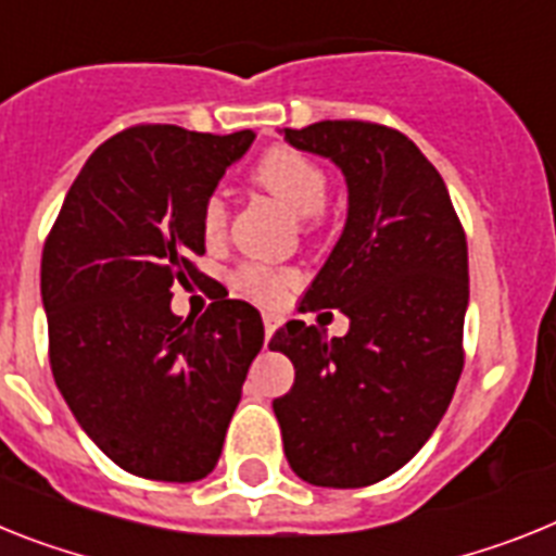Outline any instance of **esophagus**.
<instances>
[{
  "label": "esophagus",
  "instance_id": "34e87169",
  "mask_svg": "<svg viewBox=\"0 0 556 556\" xmlns=\"http://www.w3.org/2000/svg\"><path fill=\"white\" fill-rule=\"evenodd\" d=\"M277 316H274V314H265L263 316V325H265V342H268V339H270V336H274V330H277Z\"/></svg>",
  "mask_w": 556,
  "mask_h": 556
}]
</instances>
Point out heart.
Instances as JSON below:
<instances>
[{
	"mask_svg": "<svg viewBox=\"0 0 556 556\" xmlns=\"http://www.w3.org/2000/svg\"><path fill=\"white\" fill-rule=\"evenodd\" d=\"M254 177L256 184L265 186L274 198L282 200V203H286L293 214H300V217H314L316 212H321L325 200H328V175H325V169L307 155L296 152V149H268V152L256 161ZM226 198H223V191H212L206 198V203H203V214H200V223H203L206 237H220L223 228H226ZM291 282V270L270 268V265L265 263H242L240 268L235 270L237 291H242L245 296H251V300L268 302V305H277V302L288 293Z\"/></svg>",
	"mask_w": 556,
	"mask_h": 556,
	"instance_id": "1",
	"label": "heart"
}]
</instances>
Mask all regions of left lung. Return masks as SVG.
<instances>
[{
	"mask_svg": "<svg viewBox=\"0 0 556 556\" xmlns=\"http://www.w3.org/2000/svg\"><path fill=\"white\" fill-rule=\"evenodd\" d=\"M282 135L348 184L344 231L302 305L339 307L350 330L328 339L291 319L274 333L268 348L296 370L274 413L302 480L370 486L427 444L460 379L466 235L444 177L399 129L319 121Z\"/></svg>",
	"mask_w": 556,
	"mask_h": 556,
	"instance_id": "obj_1",
	"label": "left lung"
}]
</instances>
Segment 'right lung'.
I'll list each match as a JSON object with an SVG mask.
<instances>
[{
    "mask_svg": "<svg viewBox=\"0 0 556 556\" xmlns=\"http://www.w3.org/2000/svg\"><path fill=\"white\" fill-rule=\"evenodd\" d=\"M254 138L172 124L112 135L41 251L55 387L98 450L138 478L212 472L263 348L260 311L228 293L200 319L172 314V286L206 277L191 263L206 254L203 203Z\"/></svg>",
    "mask_w": 556,
    "mask_h": 556,
    "instance_id": "1",
    "label": "right lung"
}]
</instances>
